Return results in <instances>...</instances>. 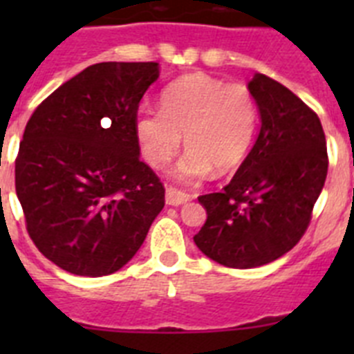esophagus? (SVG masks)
<instances>
[{"label":"esophagus","instance_id":"obj_1","mask_svg":"<svg viewBox=\"0 0 354 354\" xmlns=\"http://www.w3.org/2000/svg\"><path fill=\"white\" fill-rule=\"evenodd\" d=\"M192 196L187 195V193L180 192L177 187H167V204L168 205H183L186 202H189Z\"/></svg>","mask_w":354,"mask_h":354}]
</instances>
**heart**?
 <instances>
[{"label":"heart","mask_w":354,"mask_h":354,"mask_svg":"<svg viewBox=\"0 0 354 354\" xmlns=\"http://www.w3.org/2000/svg\"><path fill=\"white\" fill-rule=\"evenodd\" d=\"M257 120V104L245 84L187 74L162 90L161 111L140 109L134 129L143 158L156 170L167 167L179 152L184 136L189 150L171 175L195 183L212 170H236L252 147Z\"/></svg>","instance_id":"b5f03b06"}]
</instances>
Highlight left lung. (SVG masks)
<instances>
[{"label": "left lung", "mask_w": 354, "mask_h": 354, "mask_svg": "<svg viewBox=\"0 0 354 354\" xmlns=\"http://www.w3.org/2000/svg\"><path fill=\"white\" fill-rule=\"evenodd\" d=\"M261 131L234 179L198 196L207 220L193 237L204 255L227 268L270 264L296 246L328 174L326 138L317 115L264 74L248 83Z\"/></svg>", "instance_id": "8db88e82"}]
</instances>
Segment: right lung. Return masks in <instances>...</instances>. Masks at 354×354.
Segmentation results:
<instances>
[{
  "mask_svg": "<svg viewBox=\"0 0 354 354\" xmlns=\"http://www.w3.org/2000/svg\"><path fill=\"white\" fill-rule=\"evenodd\" d=\"M158 77L156 62L90 65L28 120L15 193L35 246L64 271L104 277L124 268L165 207L134 129Z\"/></svg>",
  "mask_w": 354,
  "mask_h": 354,
  "instance_id": "1",
  "label": "right lung"
}]
</instances>
